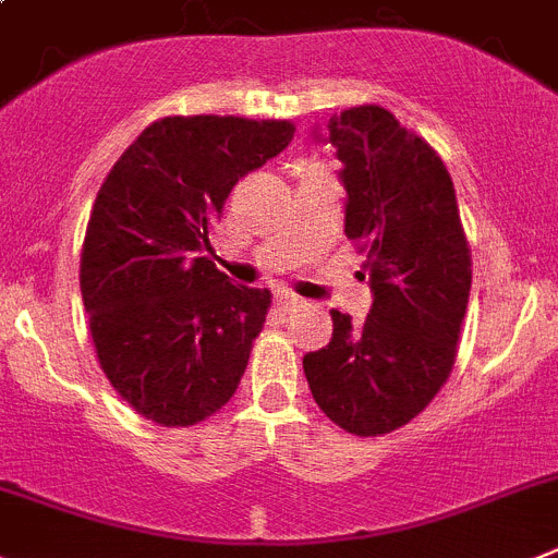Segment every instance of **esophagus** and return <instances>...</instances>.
Here are the masks:
<instances>
[{"label":"esophagus","instance_id":"34e87169","mask_svg":"<svg viewBox=\"0 0 558 558\" xmlns=\"http://www.w3.org/2000/svg\"><path fill=\"white\" fill-rule=\"evenodd\" d=\"M301 304H304V301H301L299 295H293V293H276V306H279L282 313H293L295 306H301Z\"/></svg>","mask_w":558,"mask_h":558}]
</instances>
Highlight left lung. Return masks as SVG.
I'll return each instance as SVG.
<instances>
[{
    "mask_svg": "<svg viewBox=\"0 0 558 558\" xmlns=\"http://www.w3.org/2000/svg\"><path fill=\"white\" fill-rule=\"evenodd\" d=\"M326 130L373 306L360 326L331 310L329 345L304 356V373L329 421L379 437L421 415L451 376L473 279L470 245L451 173L390 110L351 107Z\"/></svg>",
    "mask_w": 558,
    "mask_h": 558,
    "instance_id": "1",
    "label": "left lung"
}]
</instances>
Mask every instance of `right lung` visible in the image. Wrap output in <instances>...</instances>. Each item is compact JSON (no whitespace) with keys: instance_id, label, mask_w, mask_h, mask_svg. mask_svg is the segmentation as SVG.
I'll use <instances>...</instances> for the list:
<instances>
[{"instance_id":"right-lung-1","label":"right lung","mask_w":558,"mask_h":558,"mask_svg":"<svg viewBox=\"0 0 558 558\" xmlns=\"http://www.w3.org/2000/svg\"><path fill=\"white\" fill-rule=\"evenodd\" d=\"M290 121L168 116L116 160L90 209L80 290L96 356L157 426H196L234 396L270 290L207 257L238 179L293 141Z\"/></svg>"}]
</instances>
